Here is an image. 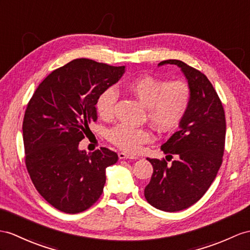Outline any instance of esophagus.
Returning <instances> with one entry per match:
<instances>
[{
    "instance_id": "obj_1",
    "label": "esophagus",
    "mask_w": 250,
    "mask_h": 250,
    "mask_svg": "<svg viewBox=\"0 0 250 250\" xmlns=\"http://www.w3.org/2000/svg\"><path fill=\"white\" fill-rule=\"evenodd\" d=\"M119 158H120V159H132V160L138 159V157L127 155L125 153H119Z\"/></svg>"
}]
</instances>
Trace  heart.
<instances>
[{
	"label": "heart",
	"mask_w": 250,
	"mask_h": 250,
	"mask_svg": "<svg viewBox=\"0 0 250 250\" xmlns=\"http://www.w3.org/2000/svg\"><path fill=\"white\" fill-rule=\"evenodd\" d=\"M136 99L146 107L150 125L160 133H172L184 120L191 102V89L184 81L167 82L151 75L139 76L126 84ZM117 92L108 88L96 101V112L102 120H111L114 114ZM112 144L128 153H136L142 144L150 141V133L143 128L125 124L115 126L108 133Z\"/></svg>",
	"instance_id": "obj_1"
}]
</instances>
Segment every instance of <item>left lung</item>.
<instances>
[{
	"mask_svg": "<svg viewBox=\"0 0 250 250\" xmlns=\"http://www.w3.org/2000/svg\"><path fill=\"white\" fill-rule=\"evenodd\" d=\"M176 64L191 89L188 111L176 131L161 146L164 154L178 159L147 160L154 172L144 196L155 208L176 212L197 203L208 191L223 162L226 119L222 102L202 72L184 62L169 59L158 65Z\"/></svg>",
	"mask_w": 250,
	"mask_h": 250,
	"instance_id": "obj_1",
	"label": "left lung"
}]
</instances>
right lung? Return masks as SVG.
I'll return each mask as SVG.
<instances>
[{"label":"right lung","mask_w":250,"mask_h":250,"mask_svg":"<svg viewBox=\"0 0 250 250\" xmlns=\"http://www.w3.org/2000/svg\"><path fill=\"white\" fill-rule=\"evenodd\" d=\"M125 66L74 59L53 71L36 89L24 114L25 164L40 195L69 214L94 205L106 182V167L118 154L106 147L78 148L96 122L100 94L119 82Z\"/></svg>","instance_id":"1"}]
</instances>
